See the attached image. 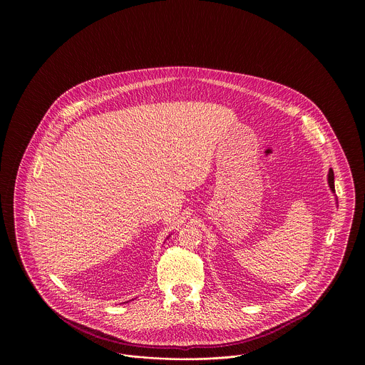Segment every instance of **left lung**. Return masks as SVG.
<instances>
[{
    "label": "left lung",
    "instance_id": "left-lung-1",
    "mask_svg": "<svg viewBox=\"0 0 365 365\" xmlns=\"http://www.w3.org/2000/svg\"><path fill=\"white\" fill-rule=\"evenodd\" d=\"M327 181H329V185H330L331 191H334V174H333V170H331V168H330V171H329V178H327Z\"/></svg>",
    "mask_w": 365,
    "mask_h": 365
}]
</instances>
